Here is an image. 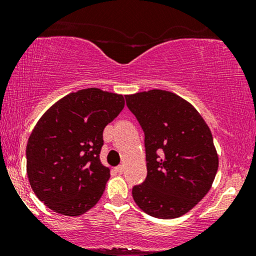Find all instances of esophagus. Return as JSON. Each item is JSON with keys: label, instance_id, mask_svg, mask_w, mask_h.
Masks as SVG:
<instances>
[{"label": "esophagus", "instance_id": "esophagus-1", "mask_svg": "<svg viewBox=\"0 0 256 256\" xmlns=\"http://www.w3.org/2000/svg\"><path fill=\"white\" fill-rule=\"evenodd\" d=\"M114 171H116V173H119V174H122V172H124V166H118V167H116V168H114Z\"/></svg>", "mask_w": 256, "mask_h": 256}]
</instances>
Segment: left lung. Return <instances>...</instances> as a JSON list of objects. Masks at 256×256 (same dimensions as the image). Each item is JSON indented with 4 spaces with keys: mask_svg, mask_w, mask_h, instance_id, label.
Wrapping results in <instances>:
<instances>
[{
    "mask_svg": "<svg viewBox=\"0 0 256 256\" xmlns=\"http://www.w3.org/2000/svg\"><path fill=\"white\" fill-rule=\"evenodd\" d=\"M126 104L144 131L146 178L132 188L143 212L158 219L184 216L212 186L219 158L201 114L166 90L126 95Z\"/></svg>",
    "mask_w": 256,
    "mask_h": 256,
    "instance_id": "obj_1",
    "label": "left lung"
}]
</instances>
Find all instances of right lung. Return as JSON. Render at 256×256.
Instances as JSON below:
<instances>
[{"instance_id":"obj_1","label":"right lung","mask_w":256,"mask_h":256,"mask_svg":"<svg viewBox=\"0 0 256 256\" xmlns=\"http://www.w3.org/2000/svg\"><path fill=\"white\" fill-rule=\"evenodd\" d=\"M124 106L122 95L89 88L58 100L38 120L26 146V172L46 207L78 216L98 204L110 177L100 160L104 130Z\"/></svg>"}]
</instances>
